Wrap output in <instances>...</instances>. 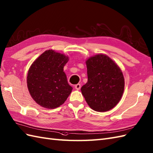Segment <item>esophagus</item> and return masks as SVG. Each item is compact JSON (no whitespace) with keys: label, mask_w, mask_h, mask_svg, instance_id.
<instances>
[{"label":"esophagus","mask_w":153,"mask_h":153,"mask_svg":"<svg viewBox=\"0 0 153 153\" xmlns=\"http://www.w3.org/2000/svg\"><path fill=\"white\" fill-rule=\"evenodd\" d=\"M75 88H76V90H79L80 88H81V84L78 83V84L76 85H75Z\"/></svg>","instance_id":"obj_1"}]
</instances>
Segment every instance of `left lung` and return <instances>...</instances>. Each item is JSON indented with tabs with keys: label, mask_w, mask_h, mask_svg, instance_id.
Instances as JSON below:
<instances>
[{
	"label": "left lung",
	"mask_w": 153,
	"mask_h": 153,
	"mask_svg": "<svg viewBox=\"0 0 153 153\" xmlns=\"http://www.w3.org/2000/svg\"><path fill=\"white\" fill-rule=\"evenodd\" d=\"M88 80L81 87V93L89 107L104 112L118 104L125 89L123 74L117 64L104 54L86 60Z\"/></svg>",
	"instance_id": "1"
}]
</instances>
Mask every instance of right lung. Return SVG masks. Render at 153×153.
<instances>
[{"label": "right lung", "instance_id": "add662e5", "mask_svg": "<svg viewBox=\"0 0 153 153\" xmlns=\"http://www.w3.org/2000/svg\"><path fill=\"white\" fill-rule=\"evenodd\" d=\"M69 58L53 49L45 51L34 60L27 73L28 90L38 105L55 109L63 104L72 93L64 66Z\"/></svg>", "mask_w": 153, "mask_h": 153}]
</instances>
